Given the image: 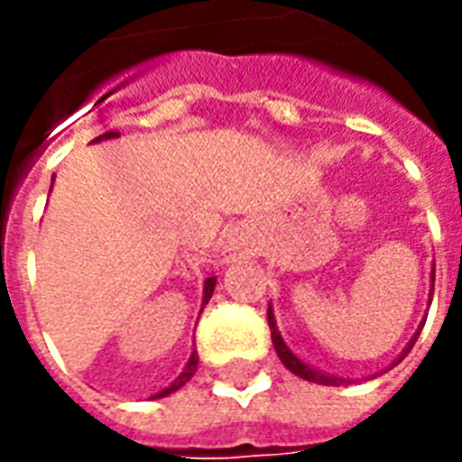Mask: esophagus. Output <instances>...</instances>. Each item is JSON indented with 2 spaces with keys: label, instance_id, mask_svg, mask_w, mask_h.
<instances>
[{
  "label": "esophagus",
  "instance_id": "obj_1",
  "mask_svg": "<svg viewBox=\"0 0 462 462\" xmlns=\"http://www.w3.org/2000/svg\"><path fill=\"white\" fill-rule=\"evenodd\" d=\"M222 252H227L230 257H240L242 252H245V237H242L240 232H230L225 242H222Z\"/></svg>",
  "mask_w": 462,
  "mask_h": 462
}]
</instances>
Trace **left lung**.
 I'll use <instances>...</instances> for the list:
<instances>
[{
  "instance_id": "obj_1",
  "label": "left lung",
  "mask_w": 462,
  "mask_h": 462,
  "mask_svg": "<svg viewBox=\"0 0 462 462\" xmlns=\"http://www.w3.org/2000/svg\"><path fill=\"white\" fill-rule=\"evenodd\" d=\"M430 282H436V264H433V270H430ZM433 294V291H430ZM430 301V300H428ZM267 321H270V331H272V344H274V351H277V356H280V361L284 364V366L290 368L294 376L304 378V381H311V383H321V386H344V383H348V378H341V376H331V374H324V371H319V368H314L311 364H307V361H301L294 351H291L290 346H287V341L282 339L280 329H277V319H274V311H272V304L270 310H267ZM418 334H420V327H418V331L411 337V341L406 344V348L398 354V358L391 364L388 368H393L396 364H401L403 358H406V354L413 348V344H416ZM386 368V371H388Z\"/></svg>"
}]
</instances>
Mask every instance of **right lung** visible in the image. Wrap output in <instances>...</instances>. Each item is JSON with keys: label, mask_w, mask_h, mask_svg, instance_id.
Listing matches in <instances>:
<instances>
[{"label": "right lung", "mask_w": 462, "mask_h": 462, "mask_svg": "<svg viewBox=\"0 0 462 462\" xmlns=\"http://www.w3.org/2000/svg\"><path fill=\"white\" fill-rule=\"evenodd\" d=\"M118 135H121V133H118V131H108V133H104V135H98V138H94V141H91V143L108 141V138H118ZM215 284H217V277H215V274H210V277L205 280V284H202V307H205V304L210 301L212 291H215ZM195 371H198V351H192L190 358H188V364H185V368H182V371H180V376L175 378L171 386H165V388H162V391H158V393H155V396H151V398H165V396H171V393H175L178 388L185 386V383H188V381H190V378L195 376Z\"/></svg>", "instance_id": "obj_1"}]
</instances>
